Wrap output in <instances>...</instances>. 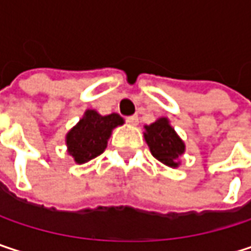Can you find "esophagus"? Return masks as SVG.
<instances>
[{
  "label": "esophagus",
  "mask_w": 251,
  "mask_h": 251,
  "mask_svg": "<svg viewBox=\"0 0 251 251\" xmlns=\"http://www.w3.org/2000/svg\"><path fill=\"white\" fill-rule=\"evenodd\" d=\"M126 122L130 124V125H136V124H138V116H136V115L127 116V118H126Z\"/></svg>",
  "instance_id": "34e87169"
}]
</instances>
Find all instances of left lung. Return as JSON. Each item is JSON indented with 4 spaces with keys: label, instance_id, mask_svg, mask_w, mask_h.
<instances>
[{
    "label": "left lung",
    "instance_id": "left-lung-1",
    "mask_svg": "<svg viewBox=\"0 0 251 251\" xmlns=\"http://www.w3.org/2000/svg\"><path fill=\"white\" fill-rule=\"evenodd\" d=\"M144 138L151 154L169 167H178L180 155L184 152V142L176 133L167 118H160L154 124L145 126Z\"/></svg>",
    "mask_w": 251,
    "mask_h": 251
}]
</instances>
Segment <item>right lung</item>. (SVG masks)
I'll list each match as a JSON object with an SVG mask.
<instances>
[{
	"label": "right lung",
	"instance_id": "right-lung-1",
	"mask_svg": "<svg viewBox=\"0 0 251 251\" xmlns=\"http://www.w3.org/2000/svg\"><path fill=\"white\" fill-rule=\"evenodd\" d=\"M121 125L124 119L118 113L101 116L96 110H85L82 119L67 133L68 154L78 164L96 158L106 150L112 130Z\"/></svg>",
	"mask_w": 251,
	"mask_h": 251
}]
</instances>
